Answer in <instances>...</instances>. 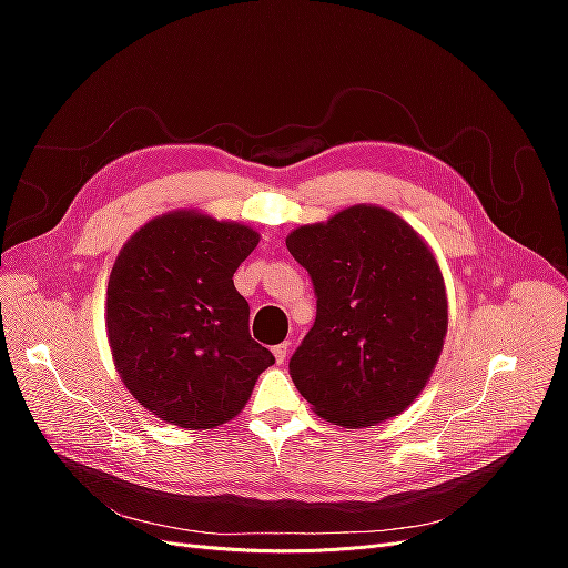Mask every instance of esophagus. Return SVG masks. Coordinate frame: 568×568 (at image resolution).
Masks as SVG:
<instances>
[{
	"label": "esophagus",
	"instance_id": "34e87169",
	"mask_svg": "<svg viewBox=\"0 0 568 568\" xmlns=\"http://www.w3.org/2000/svg\"><path fill=\"white\" fill-rule=\"evenodd\" d=\"M272 353H274V359H277V365H284V363H286L288 346H286V343H280V346L272 348Z\"/></svg>",
	"mask_w": 568,
	"mask_h": 568
}]
</instances>
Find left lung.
<instances>
[{"label":"left lung","mask_w":568,"mask_h":568,"mask_svg":"<svg viewBox=\"0 0 568 568\" xmlns=\"http://www.w3.org/2000/svg\"><path fill=\"white\" fill-rule=\"evenodd\" d=\"M286 248L317 296L313 329L288 363L303 398L346 428L400 415L432 379L448 334L432 248L400 215L372 203L296 227Z\"/></svg>","instance_id":"1"}]
</instances>
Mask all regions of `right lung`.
<instances>
[{
  "instance_id": "add662e5",
  "label": "right lung",
  "mask_w": 568,
  "mask_h": 568,
  "mask_svg": "<svg viewBox=\"0 0 568 568\" xmlns=\"http://www.w3.org/2000/svg\"><path fill=\"white\" fill-rule=\"evenodd\" d=\"M261 242L242 222L199 211L149 220L120 248L106 288V334L125 388L189 432L234 419L274 357L248 332L234 272Z\"/></svg>"
}]
</instances>
